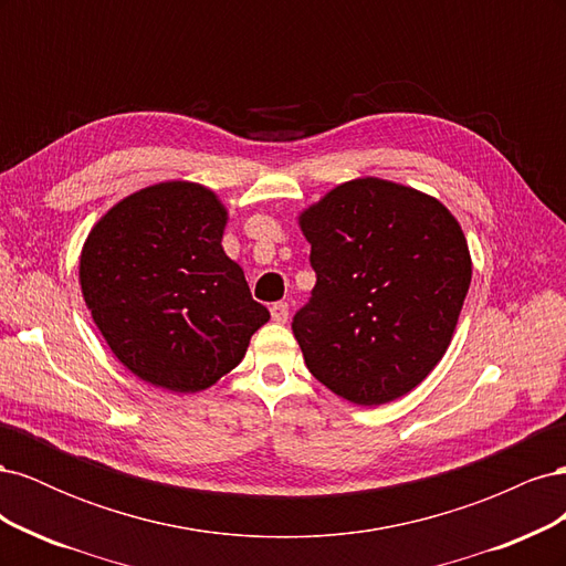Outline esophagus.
Masks as SVG:
<instances>
[{"label":"esophagus","mask_w":566,"mask_h":566,"mask_svg":"<svg viewBox=\"0 0 566 566\" xmlns=\"http://www.w3.org/2000/svg\"><path fill=\"white\" fill-rule=\"evenodd\" d=\"M287 316H290V306H287V302H276V304H271V318L276 321V323H285L287 321Z\"/></svg>","instance_id":"obj_1"}]
</instances>
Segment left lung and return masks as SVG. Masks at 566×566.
Instances as JSON below:
<instances>
[{
    "label": "left lung",
    "instance_id": "obj_1",
    "mask_svg": "<svg viewBox=\"0 0 566 566\" xmlns=\"http://www.w3.org/2000/svg\"><path fill=\"white\" fill-rule=\"evenodd\" d=\"M300 227L316 271L293 318L306 368L356 406L403 397L447 354L468 295L455 217L416 188L366 177L333 188Z\"/></svg>",
    "mask_w": 566,
    "mask_h": 566
}]
</instances>
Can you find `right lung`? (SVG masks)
I'll return each mask as SVG.
<instances>
[{"instance_id":"1","label":"right lung","mask_w":566,"mask_h":566,"mask_svg":"<svg viewBox=\"0 0 566 566\" xmlns=\"http://www.w3.org/2000/svg\"><path fill=\"white\" fill-rule=\"evenodd\" d=\"M227 208L200 184L165 181L119 200L80 256L84 302L136 378L200 391L241 364L269 321L221 248Z\"/></svg>"}]
</instances>
